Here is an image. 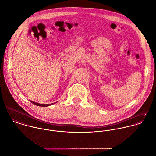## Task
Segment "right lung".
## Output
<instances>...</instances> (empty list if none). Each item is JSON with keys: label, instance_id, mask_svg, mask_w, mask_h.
I'll use <instances>...</instances> for the list:
<instances>
[{"label": "right lung", "instance_id": "right-lung-1", "mask_svg": "<svg viewBox=\"0 0 156 156\" xmlns=\"http://www.w3.org/2000/svg\"><path fill=\"white\" fill-rule=\"evenodd\" d=\"M31 102L32 104H35V105H36L37 106H40V107H48V106H50V105H52V104L55 103H55H52V104H38V103L33 102V101H31Z\"/></svg>", "mask_w": 156, "mask_h": 156}]
</instances>
